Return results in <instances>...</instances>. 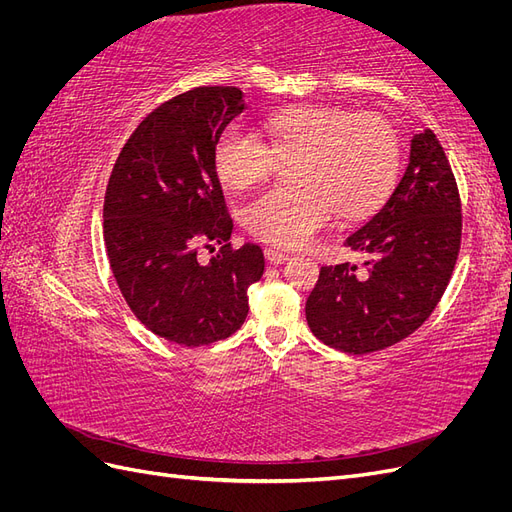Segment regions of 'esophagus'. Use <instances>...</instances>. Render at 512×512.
Segmentation results:
<instances>
[{"mask_svg":"<svg viewBox=\"0 0 512 512\" xmlns=\"http://www.w3.org/2000/svg\"><path fill=\"white\" fill-rule=\"evenodd\" d=\"M265 258H267V262H271V265H284V262L288 260V254H284L280 250H273V247H267Z\"/></svg>","mask_w":512,"mask_h":512,"instance_id":"1","label":"esophagus"}]
</instances>
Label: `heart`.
<instances>
[{
  "label": "heart",
  "mask_w": 512,
  "mask_h": 512,
  "mask_svg": "<svg viewBox=\"0 0 512 512\" xmlns=\"http://www.w3.org/2000/svg\"><path fill=\"white\" fill-rule=\"evenodd\" d=\"M269 145L232 123L213 147V168L232 190L269 179L280 162L294 164L292 188H271L241 211L260 241L301 247L337 215L361 220L391 194L399 175V136L380 115L303 104L265 121Z\"/></svg>",
  "instance_id": "obj_1"
}]
</instances>
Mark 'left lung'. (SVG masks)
Listing matches in <instances>:
<instances>
[{"label":"left lung","instance_id":"obj_1","mask_svg":"<svg viewBox=\"0 0 512 512\" xmlns=\"http://www.w3.org/2000/svg\"><path fill=\"white\" fill-rule=\"evenodd\" d=\"M461 243V200L431 130L412 136L404 177L382 209L346 239L356 265L322 267L305 303L312 333L335 350L389 348L431 316L451 280Z\"/></svg>","mask_w":512,"mask_h":512}]
</instances>
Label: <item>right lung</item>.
<instances>
[{
	"mask_svg": "<svg viewBox=\"0 0 512 512\" xmlns=\"http://www.w3.org/2000/svg\"><path fill=\"white\" fill-rule=\"evenodd\" d=\"M245 111L237 87H196L160 104L123 145L104 196V245L123 299L149 331L207 346L241 329L265 271L254 243L232 250L213 147ZM203 240L224 242L209 263Z\"/></svg>",
	"mask_w": 512,
	"mask_h": 512,
	"instance_id": "add662e5",
	"label": "right lung"
}]
</instances>
